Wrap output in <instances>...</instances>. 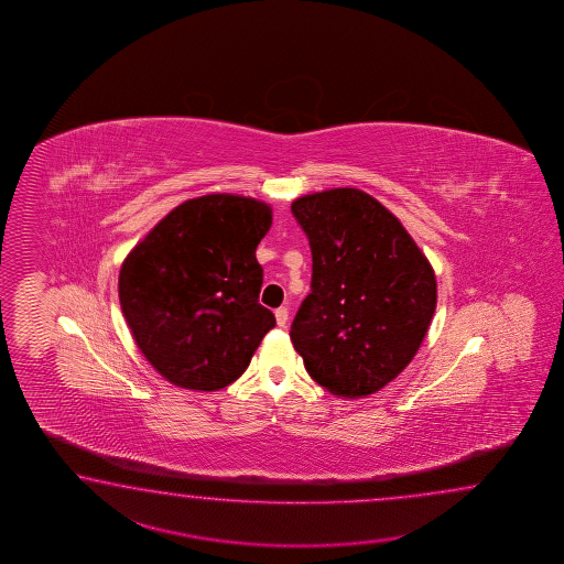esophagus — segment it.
<instances>
[{
	"label": "esophagus",
	"instance_id": "34e87169",
	"mask_svg": "<svg viewBox=\"0 0 564 564\" xmlns=\"http://www.w3.org/2000/svg\"><path fill=\"white\" fill-rule=\"evenodd\" d=\"M276 323L278 326H286L288 323V308L286 306H280V308H276Z\"/></svg>",
	"mask_w": 564,
	"mask_h": 564
}]
</instances>
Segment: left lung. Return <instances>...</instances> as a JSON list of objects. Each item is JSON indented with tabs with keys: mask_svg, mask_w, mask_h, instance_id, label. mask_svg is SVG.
Here are the masks:
<instances>
[{
	"mask_svg": "<svg viewBox=\"0 0 564 564\" xmlns=\"http://www.w3.org/2000/svg\"><path fill=\"white\" fill-rule=\"evenodd\" d=\"M312 252L311 294L290 328L316 383L371 395L420 350L437 304L433 268L387 207L350 187L299 197Z\"/></svg>",
	"mask_w": 564,
	"mask_h": 564,
	"instance_id": "left-lung-1",
	"label": "left lung"
}]
</instances>
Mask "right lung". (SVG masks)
Wrapping results in <instances>:
<instances>
[{
    "label": "right lung",
    "mask_w": 564,
    "mask_h": 564,
    "mask_svg": "<svg viewBox=\"0 0 564 564\" xmlns=\"http://www.w3.org/2000/svg\"><path fill=\"white\" fill-rule=\"evenodd\" d=\"M270 226L264 202L204 195L163 217L122 262L120 308L144 359L171 383L228 387L276 326L258 300L256 248Z\"/></svg>",
    "instance_id": "1"
}]
</instances>
